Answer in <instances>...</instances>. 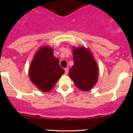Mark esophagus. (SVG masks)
<instances>
[{
  "mask_svg": "<svg viewBox=\"0 0 133 133\" xmlns=\"http://www.w3.org/2000/svg\"><path fill=\"white\" fill-rule=\"evenodd\" d=\"M64 70H65V75H68V68H65Z\"/></svg>",
  "mask_w": 133,
  "mask_h": 133,
  "instance_id": "esophagus-1",
  "label": "esophagus"
}]
</instances>
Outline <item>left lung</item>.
<instances>
[{
    "instance_id": "8db88e82",
    "label": "left lung",
    "mask_w": 133,
    "mask_h": 133,
    "mask_svg": "<svg viewBox=\"0 0 133 133\" xmlns=\"http://www.w3.org/2000/svg\"><path fill=\"white\" fill-rule=\"evenodd\" d=\"M74 65L69 75L75 85L83 91H88L97 83L99 68L92 53L84 46L73 48Z\"/></svg>"
}]
</instances>
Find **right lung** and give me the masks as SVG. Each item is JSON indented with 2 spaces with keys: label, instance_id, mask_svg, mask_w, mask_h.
<instances>
[{
  "label": "right lung",
  "instance_id": "obj_1",
  "mask_svg": "<svg viewBox=\"0 0 133 133\" xmlns=\"http://www.w3.org/2000/svg\"><path fill=\"white\" fill-rule=\"evenodd\" d=\"M64 74L59 61L54 56L53 48L43 45L35 53L30 68V81L38 90L49 92Z\"/></svg>",
  "mask_w": 133,
  "mask_h": 133
}]
</instances>
